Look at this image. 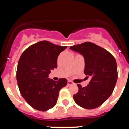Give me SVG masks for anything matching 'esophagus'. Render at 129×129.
Here are the masks:
<instances>
[{"label": "esophagus", "instance_id": "obj_1", "mask_svg": "<svg viewBox=\"0 0 129 129\" xmlns=\"http://www.w3.org/2000/svg\"><path fill=\"white\" fill-rule=\"evenodd\" d=\"M68 85H74V83H73L72 81H68Z\"/></svg>", "mask_w": 129, "mask_h": 129}]
</instances>
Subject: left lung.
<instances>
[{
  "instance_id": "left-lung-1",
  "label": "left lung",
  "mask_w": 129,
  "mask_h": 129,
  "mask_svg": "<svg viewBox=\"0 0 129 129\" xmlns=\"http://www.w3.org/2000/svg\"><path fill=\"white\" fill-rule=\"evenodd\" d=\"M70 48L84 57V73L91 77L86 86L82 87L77 84L79 91L73 95L74 100L84 109H95L109 98L114 89L118 79L116 59L105 49L90 42L72 46Z\"/></svg>"
}]
</instances>
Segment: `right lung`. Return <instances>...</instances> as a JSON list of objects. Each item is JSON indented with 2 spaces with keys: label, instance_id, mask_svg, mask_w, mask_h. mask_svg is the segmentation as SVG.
<instances>
[{
  "label": "right lung",
  "instance_id": "1",
  "mask_svg": "<svg viewBox=\"0 0 129 129\" xmlns=\"http://www.w3.org/2000/svg\"><path fill=\"white\" fill-rule=\"evenodd\" d=\"M67 46L47 41L31 45L22 53L17 69V81L20 94L34 109L46 111L54 107L59 90L67 85V79L54 81L48 78L51 70L57 67L59 55Z\"/></svg>",
  "mask_w": 129,
  "mask_h": 129
}]
</instances>
